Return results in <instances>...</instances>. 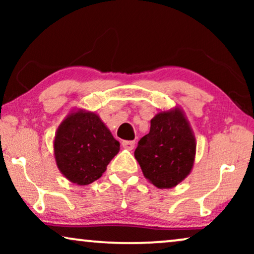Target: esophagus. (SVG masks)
Segmentation results:
<instances>
[{
  "instance_id": "34e87169",
  "label": "esophagus",
  "mask_w": 254,
  "mask_h": 254,
  "mask_svg": "<svg viewBox=\"0 0 254 254\" xmlns=\"http://www.w3.org/2000/svg\"><path fill=\"white\" fill-rule=\"evenodd\" d=\"M121 145H123V148L127 149V150H133L135 142L134 141H123L121 142Z\"/></svg>"
}]
</instances>
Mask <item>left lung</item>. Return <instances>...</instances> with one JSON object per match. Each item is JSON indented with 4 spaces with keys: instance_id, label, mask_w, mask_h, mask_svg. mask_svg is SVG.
I'll return each instance as SVG.
<instances>
[{
    "instance_id": "1",
    "label": "left lung",
    "mask_w": 254,
    "mask_h": 254,
    "mask_svg": "<svg viewBox=\"0 0 254 254\" xmlns=\"http://www.w3.org/2000/svg\"><path fill=\"white\" fill-rule=\"evenodd\" d=\"M196 142L180 107L161 111L150 121V131L138 141L134 156L143 176L158 189H172L192 171Z\"/></svg>"
}]
</instances>
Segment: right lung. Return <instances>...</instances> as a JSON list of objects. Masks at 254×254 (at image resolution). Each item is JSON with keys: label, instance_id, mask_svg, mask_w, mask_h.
Returning <instances> with one entry per match:
<instances>
[{"label": "right lung", "instance_id": "right-lung-1", "mask_svg": "<svg viewBox=\"0 0 254 254\" xmlns=\"http://www.w3.org/2000/svg\"><path fill=\"white\" fill-rule=\"evenodd\" d=\"M53 145L60 172L81 186L99 179L120 150L98 114L85 110L70 111L59 126Z\"/></svg>", "mask_w": 254, "mask_h": 254}]
</instances>
